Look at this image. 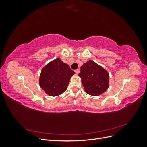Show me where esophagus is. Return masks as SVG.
Segmentation results:
<instances>
[{
    "label": "esophagus",
    "mask_w": 147,
    "mask_h": 147,
    "mask_svg": "<svg viewBox=\"0 0 147 147\" xmlns=\"http://www.w3.org/2000/svg\"><path fill=\"white\" fill-rule=\"evenodd\" d=\"M75 74H76L77 75H78V74L80 73V69L75 70Z\"/></svg>",
    "instance_id": "esophagus-1"
}]
</instances>
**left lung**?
<instances>
[{"instance_id":"obj_1","label":"left lung","mask_w":147,"mask_h":147,"mask_svg":"<svg viewBox=\"0 0 147 147\" xmlns=\"http://www.w3.org/2000/svg\"><path fill=\"white\" fill-rule=\"evenodd\" d=\"M80 72L78 75L82 78L84 91L88 94L99 96L108 89L109 73L93 61L83 64Z\"/></svg>"}]
</instances>
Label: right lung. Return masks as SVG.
<instances>
[{"label":"right lung","instance_id":"obj_1","mask_svg":"<svg viewBox=\"0 0 147 147\" xmlns=\"http://www.w3.org/2000/svg\"><path fill=\"white\" fill-rule=\"evenodd\" d=\"M75 72L68 64L57 58L43 68L39 79L40 86L47 94L59 96L66 90Z\"/></svg>","mask_w":147,"mask_h":147}]
</instances>
